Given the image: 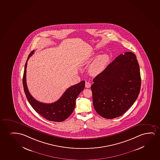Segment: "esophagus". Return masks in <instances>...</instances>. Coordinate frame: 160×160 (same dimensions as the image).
I'll return each instance as SVG.
<instances>
[{"label":"esophagus","mask_w":160,"mask_h":160,"mask_svg":"<svg viewBox=\"0 0 160 160\" xmlns=\"http://www.w3.org/2000/svg\"><path fill=\"white\" fill-rule=\"evenodd\" d=\"M85 87L88 88L91 87V83L88 82H86Z\"/></svg>","instance_id":"obj_1"}]
</instances>
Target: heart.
<instances>
[{
    "instance_id": "1",
    "label": "heart",
    "mask_w": 160,
    "mask_h": 160,
    "mask_svg": "<svg viewBox=\"0 0 160 160\" xmlns=\"http://www.w3.org/2000/svg\"><path fill=\"white\" fill-rule=\"evenodd\" d=\"M110 57L108 54H102L98 57L96 60L92 63L89 68V73L93 75H96L102 73L108 64Z\"/></svg>"
}]
</instances>
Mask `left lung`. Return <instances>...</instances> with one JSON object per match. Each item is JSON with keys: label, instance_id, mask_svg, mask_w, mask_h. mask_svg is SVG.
I'll list each match as a JSON object with an SVG mask.
<instances>
[{"label": "left lung", "instance_id": "1", "mask_svg": "<svg viewBox=\"0 0 160 160\" xmlns=\"http://www.w3.org/2000/svg\"><path fill=\"white\" fill-rule=\"evenodd\" d=\"M93 82V104L98 113L107 119L121 116L140 92L141 78L136 56L131 52L120 54L94 78Z\"/></svg>", "mask_w": 160, "mask_h": 160}]
</instances>
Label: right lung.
Returning <instances> with one entry per match:
<instances>
[{
    "mask_svg": "<svg viewBox=\"0 0 160 160\" xmlns=\"http://www.w3.org/2000/svg\"><path fill=\"white\" fill-rule=\"evenodd\" d=\"M34 50L29 54L25 63L23 77V84L25 96L32 108L44 118L50 121L60 122L68 118L73 112L75 106V101L79 94L85 88V81H82L69 87L59 99L52 104H46L34 99L28 89L26 81L27 61L33 54Z\"/></svg>",
    "mask_w": 160,
    "mask_h": 160,
    "instance_id": "add662e5",
    "label": "right lung"
}]
</instances>
